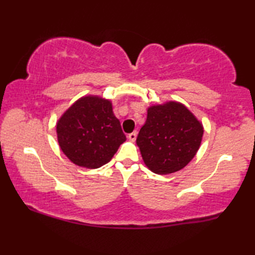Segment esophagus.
<instances>
[{
	"mask_svg": "<svg viewBox=\"0 0 255 255\" xmlns=\"http://www.w3.org/2000/svg\"><path fill=\"white\" fill-rule=\"evenodd\" d=\"M128 138H129V140L135 141L136 138H137V132H136V131L130 132V133H129V135H128Z\"/></svg>",
	"mask_w": 255,
	"mask_h": 255,
	"instance_id": "1",
	"label": "esophagus"
}]
</instances>
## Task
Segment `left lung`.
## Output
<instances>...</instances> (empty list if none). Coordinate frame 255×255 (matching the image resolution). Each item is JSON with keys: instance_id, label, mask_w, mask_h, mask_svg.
Returning a JSON list of instances; mask_svg holds the SVG:
<instances>
[{"instance_id": "8db88e82", "label": "left lung", "mask_w": 255, "mask_h": 255, "mask_svg": "<svg viewBox=\"0 0 255 255\" xmlns=\"http://www.w3.org/2000/svg\"><path fill=\"white\" fill-rule=\"evenodd\" d=\"M204 127L179 102L148 108L147 119L136 143L148 169L156 174L179 171L195 157Z\"/></svg>"}]
</instances>
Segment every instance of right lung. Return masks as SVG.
<instances>
[{
  "label": "right lung",
  "instance_id": "1",
  "mask_svg": "<svg viewBox=\"0 0 255 255\" xmlns=\"http://www.w3.org/2000/svg\"><path fill=\"white\" fill-rule=\"evenodd\" d=\"M60 149L79 166L105 165L126 140L109 100L84 97L68 108L57 123Z\"/></svg>",
  "mask_w": 255,
  "mask_h": 255
}]
</instances>
